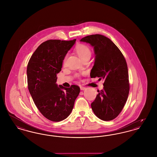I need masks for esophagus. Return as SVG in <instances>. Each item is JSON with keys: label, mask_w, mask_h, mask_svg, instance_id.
<instances>
[{"label": "esophagus", "mask_w": 157, "mask_h": 157, "mask_svg": "<svg viewBox=\"0 0 157 157\" xmlns=\"http://www.w3.org/2000/svg\"><path fill=\"white\" fill-rule=\"evenodd\" d=\"M80 89H81V90H84L86 89V88H85V87H83V86H80Z\"/></svg>", "instance_id": "34e87169"}]
</instances>
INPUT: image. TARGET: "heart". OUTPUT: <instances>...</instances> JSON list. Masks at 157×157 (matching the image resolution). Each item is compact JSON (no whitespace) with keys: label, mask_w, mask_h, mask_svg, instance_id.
<instances>
[{"label":"heart","mask_w":157,"mask_h":157,"mask_svg":"<svg viewBox=\"0 0 157 157\" xmlns=\"http://www.w3.org/2000/svg\"><path fill=\"white\" fill-rule=\"evenodd\" d=\"M76 53L78 54V56L81 58V59L85 57H87V56L90 57V56H91V51L89 49V48L88 47V46L83 45V44L78 45L76 47ZM65 59H66V58L65 59Z\"/></svg>","instance_id":"1"}]
</instances>
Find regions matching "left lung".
Masks as SVG:
<instances>
[{"label": "left lung", "mask_w": 157, "mask_h": 157, "mask_svg": "<svg viewBox=\"0 0 157 157\" xmlns=\"http://www.w3.org/2000/svg\"><path fill=\"white\" fill-rule=\"evenodd\" d=\"M80 41L94 47V65L91 78L104 79L103 89L91 104L94 114L100 119L110 121L115 119L125 105L129 93L127 65L118 47L109 38L101 34L90 35Z\"/></svg>", "instance_id": "8db88e82"}]
</instances>
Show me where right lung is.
<instances>
[{"label":"right lung","mask_w":157,"mask_h":157,"mask_svg":"<svg viewBox=\"0 0 157 157\" xmlns=\"http://www.w3.org/2000/svg\"><path fill=\"white\" fill-rule=\"evenodd\" d=\"M75 41L76 39L46 41L39 45L28 63L30 94L39 111L52 121H60L69 116L80 92L79 87L75 85L64 88L56 83L64 58Z\"/></svg>","instance_id":"right-lung-1"}]
</instances>
